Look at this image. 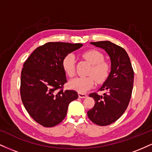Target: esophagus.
Segmentation results:
<instances>
[{"mask_svg":"<svg viewBox=\"0 0 152 152\" xmlns=\"http://www.w3.org/2000/svg\"><path fill=\"white\" fill-rule=\"evenodd\" d=\"M78 97L81 99H84L86 98L87 95L86 94H82V93H78Z\"/></svg>","mask_w":152,"mask_h":152,"instance_id":"34e87169","label":"esophagus"}]
</instances>
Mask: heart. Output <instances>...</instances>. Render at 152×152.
I'll use <instances>...</instances> for the list:
<instances>
[{"mask_svg": "<svg viewBox=\"0 0 152 152\" xmlns=\"http://www.w3.org/2000/svg\"><path fill=\"white\" fill-rule=\"evenodd\" d=\"M83 56L92 64V69H91L88 74L93 76L98 83L105 81L109 74L110 67L107 63L104 61V55L96 50H88L83 53ZM75 56L73 53L68 54L63 59V69L70 77L75 75ZM93 77L81 76L74 78L69 81V86L79 93H84L93 87L94 80Z\"/></svg>", "mask_w": 152, "mask_h": 152, "instance_id": "1", "label": "heart"}]
</instances>
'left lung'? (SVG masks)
Here are the masks:
<instances>
[{
  "mask_svg": "<svg viewBox=\"0 0 152 152\" xmlns=\"http://www.w3.org/2000/svg\"><path fill=\"white\" fill-rule=\"evenodd\" d=\"M105 50L111 60V71L99 90L106 91L103 95L89 94L95 105L87 112L89 119L99 126L114 123L126 111L132 96L134 71L126 51L111 41L91 42Z\"/></svg>",
  "mask_w": 152,
  "mask_h": 152,
  "instance_id": "obj_1",
  "label": "left lung"
}]
</instances>
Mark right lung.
I'll return each instance as SVG.
<instances>
[{"label":"right lung","mask_w":152,"mask_h":152,"mask_svg":"<svg viewBox=\"0 0 152 152\" xmlns=\"http://www.w3.org/2000/svg\"><path fill=\"white\" fill-rule=\"evenodd\" d=\"M82 46L48 42L35 49L24 63L20 96L26 111L39 124L45 127L58 124L66 117L69 104L78 99L75 91L62 89L67 81L62 61Z\"/></svg>","instance_id":"right-lung-1"}]
</instances>
